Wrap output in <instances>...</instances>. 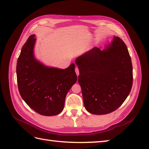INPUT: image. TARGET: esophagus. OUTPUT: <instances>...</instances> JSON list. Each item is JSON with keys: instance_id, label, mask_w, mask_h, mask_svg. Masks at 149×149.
Listing matches in <instances>:
<instances>
[{"instance_id": "obj_1", "label": "esophagus", "mask_w": 149, "mask_h": 149, "mask_svg": "<svg viewBox=\"0 0 149 149\" xmlns=\"http://www.w3.org/2000/svg\"><path fill=\"white\" fill-rule=\"evenodd\" d=\"M75 73H76V74H77V77H78V76H79V68H78V67H75Z\"/></svg>"}]
</instances>
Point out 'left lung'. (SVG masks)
I'll use <instances>...</instances> for the list:
<instances>
[{
    "instance_id": "8db88e82",
    "label": "left lung",
    "mask_w": 149,
    "mask_h": 149,
    "mask_svg": "<svg viewBox=\"0 0 149 149\" xmlns=\"http://www.w3.org/2000/svg\"><path fill=\"white\" fill-rule=\"evenodd\" d=\"M85 108L94 115L118 109L132 85V66L125 43L114 36L103 50L94 47L75 59Z\"/></svg>"
}]
</instances>
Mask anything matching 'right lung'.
Returning a JSON list of instances; mask_svg holds the SVG:
<instances>
[{
	"mask_svg": "<svg viewBox=\"0 0 149 149\" xmlns=\"http://www.w3.org/2000/svg\"><path fill=\"white\" fill-rule=\"evenodd\" d=\"M35 35L22 47L17 65L20 95L31 109L44 116L57 115L64 108L68 91L77 81L74 63L65 69L46 66L34 54Z\"/></svg>",
	"mask_w": 149,
	"mask_h": 149,
	"instance_id": "add662e5",
	"label": "right lung"
}]
</instances>
